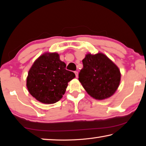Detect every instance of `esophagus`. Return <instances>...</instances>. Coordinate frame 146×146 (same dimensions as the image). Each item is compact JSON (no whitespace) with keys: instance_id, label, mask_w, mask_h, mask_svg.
Masks as SVG:
<instances>
[{"instance_id":"34e87169","label":"esophagus","mask_w":146,"mask_h":146,"mask_svg":"<svg viewBox=\"0 0 146 146\" xmlns=\"http://www.w3.org/2000/svg\"><path fill=\"white\" fill-rule=\"evenodd\" d=\"M75 75H76V77L78 78V71H75Z\"/></svg>"}]
</instances>
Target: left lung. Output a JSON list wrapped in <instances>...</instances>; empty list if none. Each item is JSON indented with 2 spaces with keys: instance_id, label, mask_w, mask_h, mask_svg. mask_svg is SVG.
I'll return each instance as SVG.
<instances>
[{
  "instance_id": "left-lung-1",
  "label": "left lung",
  "mask_w": 146,
  "mask_h": 146,
  "mask_svg": "<svg viewBox=\"0 0 146 146\" xmlns=\"http://www.w3.org/2000/svg\"><path fill=\"white\" fill-rule=\"evenodd\" d=\"M82 63L78 80L88 95L99 100L111 97L120 82L118 66L102 53L86 54Z\"/></svg>"
}]
</instances>
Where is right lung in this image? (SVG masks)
<instances>
[{
  "instance_id": "right-lung-1",
  "label": "right lung",
  "mask_w": 146,
  "mask_h": 146,
  "mask_svg": "<svg viewBox=\"0 0 146 146\" xmlns=\"http://www.w3.org/2000/svg\"><path fill=\"white\" fill-rule=\"evenodd\" d=\"M57 53L46 52L36 59L28 71L26 86L29 93L40 102L56 103L62 98L68 82L75 73L66 70Z\"/></svg>"
}]
</instances>
